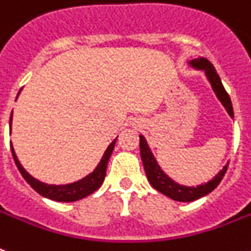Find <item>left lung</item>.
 Returning <instances> with one entry per match:
<instances>
[{
  "label": "left lung",
  "instance_id": "left-lung-1",
  "mask_svg": "<svg viewBox=\"0 0 251 251\" xmlns=\"http://www.w3.org/2000/svg\"><path fill=\"white\" fill-rule=\"evenodd\" d=\"M187 65L190 68L195 69V70H201V72L204 73V75H206L207 80L210 82L211 88L214 90L216 98L219 99V101L222 102L223 106L228 112V114L233 118V106H232L229 95L226 94V88L223 86L220 76H219V74L215 70L214 65L211 64L207 58H203V57H197L194 60L189 61ZM139 147H141L142 163H143L146 176H147L150 183L152 185L153 189L160 191L161 194L167 195V197H169L173 201H177V202H193V201L202 198L204 195L210 194L211 191L214 190L215 187L220 183V181H222L224 175H226V169H228V164H229V161H228L223 167L222 171L219 172L214 178L207 181L206 183H201L198 186H185V185H179L178 182L173 181L161 169L160 165L157 164L156 159L153 156L152 151L150 149L146 138L142 134L139 135Z\"/></svg>",
  "mask_w": 251,
  "mask_h": 251
}]
</instances>
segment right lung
Returning a JSON list of instances; mask_svg holds the SVG:
<instances>
[{
    "instance_id": "add662e5",
    "label": "right lung",
    "mask_w": 251,
    "mask_h": 251,
    "mask_svg": "<svg viewBox=\"0 0 251 251\" xmlns=\"http://www.w3.org/2000/svg\"><path fill=\"white\" fill-rule=\"evenodd\" d=\"M21 91L18 92V96L21 94ZM11 121H13V112H11V116H10V133H11ZM116 141H117V138L114 141H112V143L108 146V149L105 150V152L102 155L101 160L98 164V167L95 168L90 175H87L86 177L78 179L75 182L65 183V185H50V183L41 182L35 177H32L25 168L22 167L21 161L18 160L11 143H10V147H11V153H13L14 161H15L18 169L21 172V175L23 176V178L29 183V186L32 187L33 190L37 191L39 194L45 197V198L52 199V201H56V202H75V201H79L82 198H86L87 195L92 194L95 190H98L99 187L101 186V183L104 182V178H105L108 160H109L110 155L113 152Z\"/></svg>"
}]
</instances>
